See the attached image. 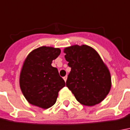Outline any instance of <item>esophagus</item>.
Segmentation results:
<instances>
[{
  "instance_id": "esophagus-1",
  "label": "esophagus",
  "mask_w": 130,
  "mask_h": 130,
  "mask_svg": "<svg viewBox=\"0 0 130 130\" xmlns=\"http://www.w3.org/2000/svg\"><path fill=\"white\" fill-rule=\"evenodd\" d=\"M67 78H68V77H67V76H65L64 77H63V79H64V80H65V82H66V80H67Z\"/></svg>"
}]
</instances>
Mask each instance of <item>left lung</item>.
<instances>
[{
    "instance_id": "8db88e82",
    "label": "left lung",
    "mask_w": 130,
    "mask_h": 130,
    "mask_svg": "<svg viewBox=\"0 0 130 130\" xmlns=\"http://www.w3.org/2000/svg\"><path fill=\"white\" fill-rule=\"evenodd\" d=\"M64 53L71 68L66 86L77 100L86 106L102 102L110 90L111 77L99 54L85 45L66 47Z\"/></svg>"
}]
</instances>
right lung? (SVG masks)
<instances>
[{
    "label": "right lung",
    "instance_id": "obj_1",
    "mask_svg": "<svg viewBox=\"0 0 130 130\" xmlns=\"http://www.w3.org/2000/svg\"><path fill=\"white\" fill-rule=\"evenodd\" d=\"M60 54L59 48L43 46L32 50L25 59L20 87L30 104L47 109L56 102L58 92L65 86L58 69L51 65Z\"/></svg>",
    "mask_w": 130,
    "mask_h": 130
}]
</instances>
